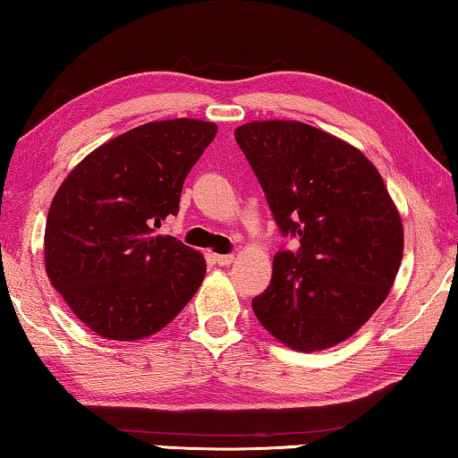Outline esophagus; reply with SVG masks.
Returning <instances> with one entry per match:
<instances>
[{"mask_svg": "<svg viewBox=\"0 0 458 458\" xmlns=\"http://www.w3.org/2000/svg\"><path fill=\"white\" fill-rule=\"evenodd\" d=\"M214 261L217 265H222V267H226V265L234 261V255H214Z\"/></svg>", "mask_w": 458, "mask_h": 458, "instance_id": "esophagus-1", "label": "esophagus"}]
</instances>
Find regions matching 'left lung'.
<instances>
[{
    "label": "left lung",
    "mask_w": 458,
    "mask_h": 458,
    "mask_svg": "<svg viewBox=\"0 0 458 458\" xmlns=\"http://www.w3.org/2000/svg\"><path fill=\"white\" fill-rule=\"evenodd\" d=\"M234 135L282 236L300 238L276 252L252 310L294 350L335 345L388 296L403 259L397 208L370 160L317 127L255 121Z\"/></svg>",
    "instance_id": "1"
}]
</instances>
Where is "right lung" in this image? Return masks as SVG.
Returning <instances> with one entry per match:
<instances>
[{"instance_id":"add662e5","label":"right lung","mask_w":458,"mask_h":458,"mask_svg":"<svg viewBox=\"0 0 458 458\" xmlns=\"http://www.w3.org/2000/svg\"><path fill=\"white\" fill-rule=\"evenodd\" d=\"M217 127L146 123L86 156L59 187L45 228V265L88 329L135 341L166 327L206 277L199 252L156 228L179 214L181 191Z\"/></svg>"}]
</instances>
